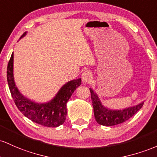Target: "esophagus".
I'll list each match as a JSON object with an SVG mask.
<instances>
[{
  "instance_id": "obj_1",
  "label": "esophagus",
  "mask_w": 157,
  "mask_h": 157,
  "mask_svg": "<svg viewBox=\"0 0 157 157\" xmlns=\"http://www.w3.org/2000/svg\"><path fill=\"white\" fill-rule=\"evenodd\" d=\"M82 79L84 82H89L92 79V74L90 71H84L82 75Z\"/></svg>"
}]
</instances>
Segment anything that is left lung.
Masks as SVG:
<instances>
[{"label": "left lung", "instance_id": "8db88e82", "mask_svg": "<svg viewBox=\"0 0 157 157\" xmlns=\"http://www.w3.org/2000/svg\"><path fill=\"white\" fill-rule=\"evenodd\" d=\"M90 90L91 93L95 119L98 124L101 125L113 126L124 122L136 113L137 111L143 106L144 101H142L139 105L123 110H110L102 105L97 94L91 88H90Z\"/></svg>", "mask_w": 157, "mask_h": 157}]
</instances>
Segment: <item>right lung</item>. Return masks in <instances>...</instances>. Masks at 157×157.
<instances>
[{
    "label": "right lung",
    "mask_w": 157,
    "mask_h": 157,
    "mask_svg": "<svg viewBox=\"0 0 157 157\" xmlns=\"http://www.w3.org/2000/svg\"><path fill=\"white\" fill-rule=\"evenodd\" d=\"M22 35L20 39L25 36ZM7 82L12 97L18 110L33 122L45 127H59L67 117V103L75 90L82 84L81 78L74 79L63 86L56 96L47 103L38 104L28 99L19 92L13 76V52L7 66Z\"/></svg>",
    "instance_id": "obj_1"
}]
</instances>
